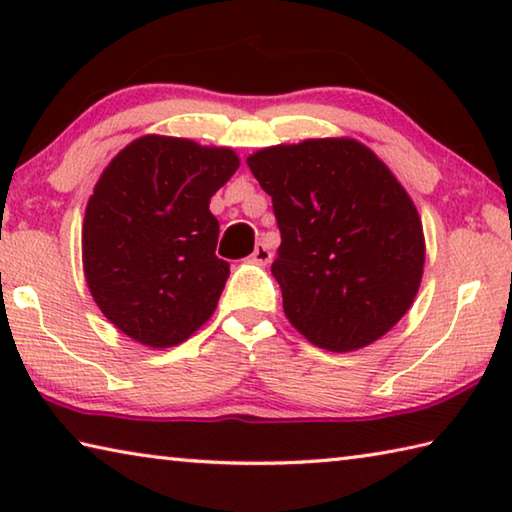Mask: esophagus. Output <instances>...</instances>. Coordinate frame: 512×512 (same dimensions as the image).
<instances>
[{"instance_id": "esophagus-1", "label": "esophagus", "mask_w": 512, "mask_h": 512, "mask_svg": "<svg viewBox=\"0 0 512 512\" xmlns=\"http://www.w3.org/2000/svg\"><path fill=\"white\" fill-rule=\"evenodd\" d=\"M271 250H268V246H264V244H257L255 246V250H253V255H250V262L253 264H257V266H266L268 262H271Z\"/></svg>"}]
</instances>
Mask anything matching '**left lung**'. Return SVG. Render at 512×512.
Returning a JSON list of instances; mask_svg holds the SVG:
<instances>
[{"instance_id": "1", "label": "left lung", "mask_w": 512, "mask_h": 512, "mask_svg": "<svg viewBox=\"0 0 512 512\" xmlns=\"http://www.w3.org/2000/svg\"><path fill=\"white\" fill-rule=\"evenodd\" d=\"M246 162L273 201L271 271L289 323L329 352L381 339L424 266L422 221L391 169L350 137L268 146Z\"/></svg>"}]
</instances>
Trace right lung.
Masks as SVG:
<instances>
[{
  "label": "right lung",
  "instance_id": "obj_1",
  "mask_svg": "<svg viewBox=\"0 0 512 512\" xmlns=\"http://www.w3.org/2000/svg\"><path fill=\"white\" fill-rule=\"evenodd\" d=\"M237 167L232 149L144 135L101 173L85 207L83 271L119 332L171 348L214 314L230 264L214 253L210 198Z\"/></svg>",
  "mask_w": 512,
  "mask_h": 512
}]
</instances>
